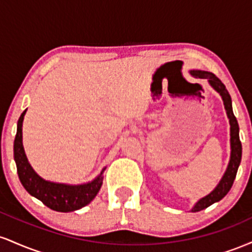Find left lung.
Returning <instances> with one entry per match:
<instances>
[{
	"instance_id": "8db88e82",
	"label": "left lung",
	"mask_w": 252,
	"mask_h": 252,
	"mask_svg": "<svg viewBox=\"0 0 252 252\" xmlns=\"http://www.w3.org/2000/svg\"><path fill=\"white\" fill-rule=\"evenodd\" d=\"M193 74L202 79H207L211 84L213 89L217 92L220 94L222 98V102H224L225 110H226V114L228 120H230V126H231V158L230 162H228L227 169L225 172L224 176L218 184V186L216 187L209 195H206L205 198H202L195 204V206L192 209V212H199V211L206 209V207L211 206L215 202L221 200L225 195L227 194L228 190L232 187L233 181H235L237 170H238L239 163L242 160V143L239 140V126L238 122H237V118L233 115L232 110V102H231V96L228 94V91L225 88L224 84L221 83V80L219 79L216 74L211 73V72L206 71H193Z\"/></svg>"
}]
</instances>
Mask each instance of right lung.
I'll list each match as a JSON object with an SVG mask.
<instances>
[{
	"label": "right lung",
	"instance_id": "1",
	"mask_svg": "<svg viewBox=\"0 0 252 252\" xmlns=\"http://www.w3.org/2000/svg\"><path fill=\"white\" fill-rule=\"evenodd\" d=\"M26 110L21 114L17 122V131L14 141V158L16 162L17 174L24 187L31 195L41 200L51 210L58 212H72L86 206L94 200L103 184V172L98 178L89 184L70 186L46 181L34 172L26 158L22 146V122Z\"/></svg>",
	"mask_w": 252,
	"mask_h": 252
}]
</instances>
